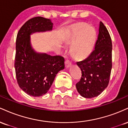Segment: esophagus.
<instances>
[{"label": "esophagus", "mask_w": 128, "mask_h": 128, "mask_svg": "<svg viewBox=\"0 0 128 128\" xmlns=\"http://www.w3.org/2000/svg\"><path fill=\"white\" fill-rule=\"evenodd\" d=\"M65 65H66V67H67V68H68V67H69L72 65V62L69 60L67 59L65 61Z\"/></svg>", "instance_id": "obj_1"}]
</instances>
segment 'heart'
Wrapping results in <instances>:
<instances>
[{
  "instance_id": "b5f03b06",
  "label": "heart",
  "mask_w": 128,
  "mask_h": 128,
  "mask_svg": "<svg viewBox=\"0 0 128 128\" xmlns=\"http://www.w3.org/2000/svg\"><path fill=\"white\" fill-rule=\"evenodd\" d=\"M96 38V31L87 24L82 23L73 29L68 40L73 41L72 50L78 56H84L90 53Z\"/></svg>"
}]
</instances>
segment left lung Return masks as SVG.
Segmentation results:
<instances>
[{
	"label": "left lung",
	"mask_w": 128,
	"mask_h": 128,
	"mask_svg": "<svg viewBox=\"0 0 128 128\" xmlns=\"http://www.w3.org/2000/svg\"><path fill=\"white\" fill-rule=\"evenodd\" d=\"M77 65L82 72L81 78L76 84L79 93L86 98L100 94L108 86L112 68V42L102 22L94 49L87 58L77 62Z\"/></svg>",
	"instance_id": "left-lung-1"
}]
</instances>
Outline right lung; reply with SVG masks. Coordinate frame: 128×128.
I'll return each instance as SVG.
<instances>
[{"instance_id":"1","label":"right lung","mask_w":128,"mask_h":128,"mask_svg":"<svg viewBox=\"0 0 128 128\" xmlns=\"http://www.w3.org/2000/svg\"><path fill=\"white\" fill-rule=\"evenodd\" d=\"M52 26L49 19L36 17L28 20L17 34L14 62L16 79L20 88L29 96L45 94L58 72L64 68L62 56L37 54L30 46L32 33L52 30Z\"/></svg>"}]
</instances>
